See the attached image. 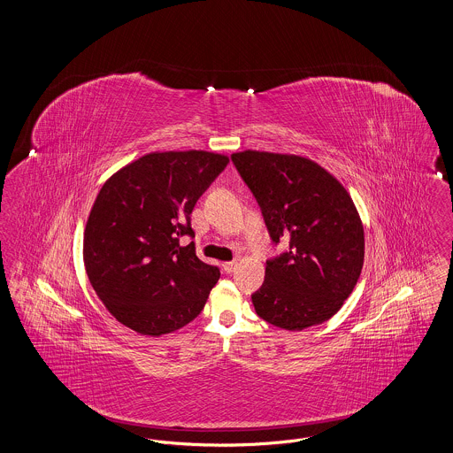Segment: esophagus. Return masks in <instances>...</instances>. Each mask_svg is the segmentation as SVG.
I'll return each mask as SVG.
<instances>
[{
    "instance_id": "34e87169",
    "label": "esophagus",
    "mask_w": 453,
    "mask_h": 453,
    "mask_svg": "<svg viewBox=\"0 0 453 453\" xmlns=\"http://www.w3.org/2000/svg\"><path fill=\"white\" fill-rule=\"evenodd\" d=\"M236 261H226V263L222 265V268H224L226 273H233V272L236 270Z\"/></svg>"
}]
</instances>
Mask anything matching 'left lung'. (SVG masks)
<instances>
[{"instance_id": "left-lung-1", "label": "left lung", "mask_w": 453, "mask_h": 453, "mask_svg": "<svg viewBox=\"0 0 453 453\" xmlns=\"http://www.w3.org/2000/svg\"><path fill=\"white\" fill-rule=\"evenodd\" d=\"M258 202L280 257L266 261L265 281L251 301L261 319L302 331L334 316L360 279L365 237L345 187L318 163L277 152L231 156Z\"/></svg>"}]
</instances>
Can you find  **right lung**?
I'll return each instance as SVG.
<instances>
[{"instance_id":"right-lung-1","label":"right lung","mask_w":453,"mask_h":453,"mask_svg":"<svg viewBox=\"0 0 453 453\" xmlns=\"http://www.w3.org/2000/svg\"><path fill=\"white\" fill-rule=\"evenodd\" d=\"M227 163L216 152H151L105 181L88 217L83 259L119 323L161 336L200 314L220 272L180 239L195 237V203Z\"/></svg>"}]
</instances>
